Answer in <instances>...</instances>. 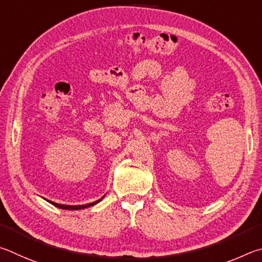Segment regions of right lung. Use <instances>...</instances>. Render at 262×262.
Masks as SVG:
<instances>
[{
    "label": "right lung",
    "mask_w": 262,
    "mask_h": 262,
    "mask_svg": "<svg viewBox=\"0 0 262 262\" xmlns=\"http://www.w3.org/2000/svg\"><path fill=\"white\" fill-rule=\"evenodd\" d=\"M104 196V195H103ZM103 196L99 200L94 201V203H91V204H87V205H80V206H67V205H59V204H56V203H52L54 206H56V207L58 208H62V209H68V210H78V209H84V208H87V207H91V206H94L99 203V201H101L103 199Z\"/></svg>",
    "instance_id": "1"
}]
</instances>
